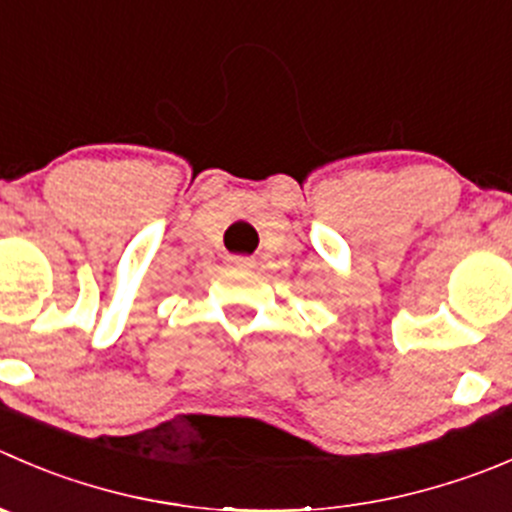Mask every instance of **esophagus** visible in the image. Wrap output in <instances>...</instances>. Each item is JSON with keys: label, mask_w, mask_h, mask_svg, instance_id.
Here are the masks:
<instances>
[{"label": "esophagus", "mask_w": 512, "mask_h": 512, "mask_svg": "<svg viewBox=\"0 0 512 512\" xmlns=\"http://www.w3.org/2000/svg\"><path fill=\"white\" fill-rule=\"evenodd\" d=\"M230 265L232 267H252L255 265V260H250V257H230Z\"/></svg>", "instance_id": "1"}]
</instances>
